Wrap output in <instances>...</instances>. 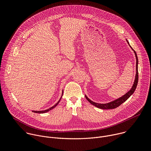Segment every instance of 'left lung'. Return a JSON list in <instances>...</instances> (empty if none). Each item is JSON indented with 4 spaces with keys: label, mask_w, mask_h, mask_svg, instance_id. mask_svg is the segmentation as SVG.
Segmentation results:
<instances>
[{
    "label": "left lung",
    "mask_w": 151,
    "mask_h": 151,
    "mask_svg": "<svg viewBox=\"0 0 151 151\" xmlns=\"http://www.w3.org/2000/svg\"><path fill=\"white\" fill-rule=\"evenodd\" d=\"M128 44H129V43L128 42V40H127ZM130 47L132 48V47L130 45ZM132 49L134 51V52L135 54L136 57V78H135V80L134 82V84L133 85V87L132 88V89L129 91L127 93H126L125 95H124L123 96H122L121 97L113 101H111L110 103H106V104H101V103H95L93 101H91V100H90L87 96H85L86 99H87V100L91 103L93 105L95 106L96 107H98V108L101 109H115L116 107L119 106L122 103H123L124 102H125L129 97H130L134 92L137 85V82H138V79H139V74H138V68H137V65H138V58H137V54L136 52V51L132 48Z\"/></svg>",
    "instance_id": "1"
}]
</instances>
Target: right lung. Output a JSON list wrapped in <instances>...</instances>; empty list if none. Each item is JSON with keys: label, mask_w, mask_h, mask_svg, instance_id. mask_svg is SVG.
<instances>
[{"label": "right lung", "mask_w": 151, "mask_h": 151, "mask_svg": "<svg viewBox=\"0 0 151 151\" xmlns=\"http://www.w3.org/2000/svg\"><path fill=\"white\" fill-rule=\"evenodd\" d=\"M62 94H63V93H62ZM62 96H63V94H62ZM62 96H61V97H62ZM61 97L60 98V99L58 100V101L54 105V106H53L52 107H50V108H49V109H47V110H45V111H32V112H35V113H38V114H43V113H45V112H48V111H50V110H51V109H52L53 108H54V107L58 104V103L60 102V100H61Z\"/></svg>", "instance_id": "add662e5"}]
</instances>
